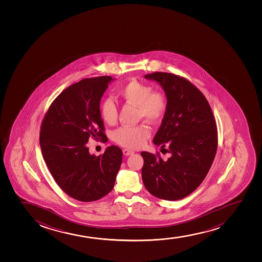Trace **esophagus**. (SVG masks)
Segmentation results:
<instances>
[{
  "instance_id": "esophagus-1",
  "label": "esophagus",
  "mask_w": 262,
  "mask_h": 262,
  "mask_svg": "<svg viewBox=\"0 0 262 262\" xmlns=\"http://www.w3.org/2000/svg\"><path fill=\"white\" fill-rule=\"evenodd\" d=\"M123 154L124 156H131V155H133V154H135V152L132 150H130V149H128V148H124L123 149Z\"/></svg>"
}]
</instances>
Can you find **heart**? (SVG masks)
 Instances as JSON below:
<instances>
[{
    "mask_svg": "<svg viewBox=\"0 0 262 262\" xmlns=\"http://www.w3.org/2000/svg\"><path fill=\"white\" fill-rule=\"evenodd\" d=\"M118 94L125 103L137 106L138 117L144 118L152 123L163 119L167 110V99L160 91H152L149 84L137 80L126 83L119 89ZM99 111L103 120L108 125L117 121L118 109L111 98H104L100 102ZM150 136V128L140 124L137 126H123L115 130L113 139L116 143L128 148H139Z\"/></svg>",
    "mask_w": 262,
    "mask_h": 262,
    "instance_id": "obj_1",
    "label": "heart"
}]
</instances>
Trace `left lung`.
Segmentation results:
<instances>
[{"instance_id": "8db88e82", "label": "left lung", "mask_w": 262, "mask_h": 262, "mask_svg": "<svg viewBox=\"0 0 262 262\" xmlns=\"http://www.w3.org/2000/svg\"><path fill=\"white\" fill-rule=\"evenodd\" d=\"M145 78L159 83L165 93L168 106L153 142L168 147L170 157L142 152V181L152 195L176 201L192 193L210 170L217 148L216 121L207 99L186 78L168 72Z\"/></svg>"}]
</instances>
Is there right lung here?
Instances as JSON below:
<instances>
[{"label": "right lung", "instance_id": "1", "mask_svg": "<svg viewBox=\"0 0 262 262\" xmlns=\"http://www.w3.org/2000/svg\"><path fill=\"white\" fill-rule=\"evenodd\" d=\"M114 79L110 76L84 78L63 90L49 107L40 131L46 165L61 189L81 202L108 194L122 162L115 145L96 157L86 146L90 137L107 142L99 104Z\"/></svg>", "mask_w": 262, "mask_h": 262}]
</instances>
